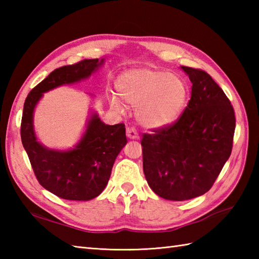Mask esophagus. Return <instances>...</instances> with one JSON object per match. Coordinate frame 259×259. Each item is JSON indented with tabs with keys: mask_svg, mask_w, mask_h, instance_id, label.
I'll return each mask as SVG.
<instances>
[{
	"mask_svg": "<svg viewBox=\"0 0 259 259\" xmlns=\"http://www.w3.org/2000/svg\"><path fill=\"white\" fill-rule=\"evenodd\" d=\"M126 137H128L129 139H138L139 138V135L137 133V130L134 128H126Z\"/></svg>",
	"mask_w": 259,
	"mask_h": 259,
	"instance_id": "esophagus-1",
	"label": "esophagus"
}]
</instances>
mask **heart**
<instances>
[{
    "instance_id": "heart-1",
    "label": "heart",
    "mask_w": 259,
    "mask_h": 259,
    "mask_svg": "<svg viewBox=\"0 0 259 259\" xmlns=\"http://www.w3.org/2000/svg\"><path fill=\"white\" fill-rule=\"evenodd\" d=\"M119 97L137 108L136 117L148 129H162L179 119L189 100L187 81L177 73L156 68H137L125 71L115 82ZM110 107L123 112L118 98H110Z\"/></svg>"
}]
</instances>
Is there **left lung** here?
<instances>
[{
	"label": "left lung",
	"mask_w": 259,
	"mask_h": 259,
	"mask_svg": "<svg viewBox=\"0 0 259 259\" xmlns=\"http://www.w3.org/2000/svg\"><path fill=\"white\" fill-rule=\"evenodd\" d=\"M191 98L171 125L145 134L144 172L155 194L167 200L199 197L211 188L232 153L235 112L229 99L202 70L181 67Z\"/></svg>",
	"instance_id": "obj_1"
}]
</instances>
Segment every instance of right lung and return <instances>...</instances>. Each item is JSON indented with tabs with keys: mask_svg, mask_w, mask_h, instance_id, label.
I'll return each instance as SVG.
<instances>
[{
	"mask_svg": "<svg viewBox=\"0 0 259 259\" xmlns=\"http://www.w3.org/2000/svg\"><path fill=\"white\" fill-rule=\"evenodd\" d=\"M103 63L104 59H88L56 69L25 99L21 122L22 145L40 185L63 199L91 200L106 188L115 158L126 145L124 124H106L96 111H91L78 144L68 150H58L37 140L33 114L43 93L85 80Z\"/></svg>",
	"mask_w": 259,
	"mask_h": 259,
	"instance_id": "add662e5",
	"label": "right lung"
}]
</instances>
